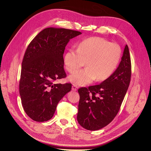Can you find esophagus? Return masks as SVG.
Segmentation results:
<instances>
[{
  "instance_id": "1",
  "label": "esophagus",
  "mask_w": 151,
  "mask_h": 151,
  "mask_svg": "<svg viewBox=\"0 0 151 151\" xmlns=\"http://www.w3.org/2000/svg\"><path fill=\"white\" fill-rule=\"evenodd\" d=\"M72 90H73V91H77V90H78V87H77L76 85H72Z\"/></svg>"
}]
</instances>
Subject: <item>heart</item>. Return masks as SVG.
<instances>
[{"label": "heart", "instance_id": "1", "mask_svg": "<svg viewBox=\"0 0 151 151\" xmlns=\"http://www.w3.org/2000/svg\"><path fill=\"white\" fill-rule=\"evenodd\" d=\"M121 48L116 43L100 37H91L81 41L77 50L70 49L64 55V63L70 73L83 66L86 68L69 76L77 85H85L96 79L102 81L109 78L116 69L121 57Z\"/></svg>", "mask_w": 151, "mask_h": 151}]
</instances>
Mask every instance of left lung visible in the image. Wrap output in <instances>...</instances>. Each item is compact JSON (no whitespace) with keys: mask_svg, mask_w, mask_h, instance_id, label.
Instances as JSON below:
<instances>
[{"mask_svg":"<svg viewBox=\"0 0 151 151\" xmlns=\"http://www.w3.org/2000/svg\"><path fill=\"white\" fill-rule=\"evenodd\" d=\"M131 76V58L126 45L118 68L109 78L100 84L78 90V123L88 130L94 131L111 122L119 111Z\"/></svg>","mask_w":151,"mask_h":151,"instance_id":"obj_1","label":"left lung"}]
</instances>
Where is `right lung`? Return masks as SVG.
Wrapping results in <instances>:
<instances>
[{
    "label": "right lung",
    "mask_w": 151,
    "mask_h": 151,
    "mask_svg": "<svg viewBox=\"0 0 151 151\" xmlns=\"http://www.w3.org/2000/svg\"><path fill=\"white\" fill-rule=\"evenodd\" d=\"M81 32L49 27L39 32L25 52L19 91L26 114L33 121L44 122L53 116L60 100L72 89V84L54 83L66 77L63 54L70 39Z\"/></svg>",
    "instance_id": "add662e5"
}]
</instances>
